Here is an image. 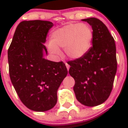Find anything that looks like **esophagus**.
<instances>
[{"label": "esophagus", "instance_id": "obj_1", "mask_svg": "<svg viewBox=\"0 0 128 128\" xmlns=\"http://www.w3.org/2000/svg\"><path fill=\"white\" fill-rule=\"evenodd\" d=\"M65 65H66V68H67L68 71V70H69V68H70V65H68V64L67 63H65Z\"/></svg>", "mask_w": 128, "mask_h": 128}]
</instances>
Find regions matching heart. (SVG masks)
<instances>
[{
	"instance_id": "heart-1",
	"label": "heart",
	"mask_w": 128,
	"mask_h": 128,
	"mask_svg": "<svg viewBox=\"0 0 128 128\" xmlns=\"http://www.w3.org/2000/svg\"><path fill=\"white\" fill-rule=\"evenodd\" d=\"M93 31L85 24H69L57 29L51 35L48 49L52 54L60 56L59 48H64L68 58L79 59L88 51L93 40Z\"/></svg>"
}]
</instances>
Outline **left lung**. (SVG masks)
I'll return each instance as SVG.
<instances>
[{"label":"left lung","instance_id":"obj_1","mask_svg":"<svg viewBox=\"0 0 128 128\" xmlns=\"http://www.w3.org/2000/svg\"><path fill=\"white\" fill-rule=\"evenodd\" d=\"M92 28V46L81 58L69 61L70 75L75 80L74 91L79 102L87 106L103 103L109 98L117 72L114 38L96 18L83 19Z\"/></svg>","mask_w":128,"mask_h":128}]
</instances>
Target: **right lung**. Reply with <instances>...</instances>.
<instances>
[{
  "label": "right lung",
  "mask_w": 128,
  "mask_h": 128,
  "mask_svg": "<svg viewBox=\"0 0 128 128\" xmlns=\"http://www.w3.org/2000/svg\"><path fill=\"white\" fill-rule=\"evenodd\" d=\"M49 21H22L17 26L8 51L9 73L20 100L31 110L45 112L57 102V90L67 69L63 62L43 58Z\"/></svg>",
  "instance_id": "right-lung-1"
}]
</instances>
